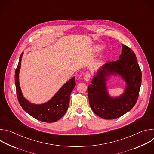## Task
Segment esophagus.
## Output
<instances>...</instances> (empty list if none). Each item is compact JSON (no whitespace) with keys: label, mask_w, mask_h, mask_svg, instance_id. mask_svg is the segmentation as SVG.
Masks as SVG:
<instances>
[{"label":"esophagus","mask_w":154,"mask_h":154,"mask_svg":"<svg viewBox=\"0 0 154 154\" xmlns=\"http://www.w3.org/2000/svg\"><path fill=\"white\" fill-rule=\"evenodd\" d=\"M91 78V74L90 73H86L84 75V80L85 81H89Z\"/></svg>","instance_id":"34e87169"}]
</instances>
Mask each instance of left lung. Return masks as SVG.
I'll return each mask as SVG.
<instances>
[{
    "instance_id": "1",
    "label": "left lung",
    "mask_w": 154,
    "mask_h": 154,
    "mask_svg": "<svg viewBox=\"0 0 154 154\" xmlns=\"http://www.w3.org/2000/svg\"><path fill=\"white\" fill-rule=\"evenodd\" d=\"M122 51L116 61L106 63L97 72L88 88L90 106L94 113L105 119H113L129 112L137 103L141 85L142 73L137 57L128 46L122 45ZM118 73L126 81L125 93L112 98L106 92V77Z\"/></svg>"
}]
</instances>
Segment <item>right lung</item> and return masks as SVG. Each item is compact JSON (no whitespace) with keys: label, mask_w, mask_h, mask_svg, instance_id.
I'll return each mask as SVG.
<instances>
[{"label":"right lung","mask_w":154,"mask_h":154,"mask_svg":"<svg viewBox=\"0 0 154 154\" xmlns=\"http://www.w3.org/2000/svg\"><path fill=\"white\" fill-rule=\"evenodd\" d=\"M23 55V52L20 56L14 75L16 94L20 105L24 111L37 120L45 122L57 121L64 115L67 111L69 105L71 93L76 85L75 77L72 78L65 83L57 94L47 103L42 105L32 104L24 98L19 83V72Z\"/></svg>","instance_id":"obj_1"}]
</instances>
